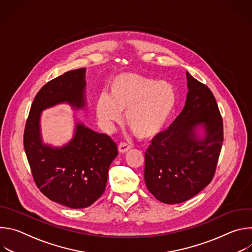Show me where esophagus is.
Instances as JSON below:
<instances>
[{
	"label": "esophagus",
	"instance_id": "obj_1",
	"mask_svg": "<svg viewBox=\"0 0 252 252\" xmlns=\"http://www.w3.org/2000/svg\"><path fill=\"white\" fill-rule=\"evenodd\" d=\"M130 148H131V146L127 145V143H126V142H121L120 145H119V152H120L121 154H126L128 150H130Z\"/></svg>",
	"mask_w": 252,
	"mask_h": 252
}]
</instances>
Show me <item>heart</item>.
<instances>
[{
	"mask_svg": "<svg viewBox=\"0 0 252 252\" xmlns=\"http://www.w3.org/2000/svg\"><path fill=\"white\" fill-rule=\"evenodd\" d=\"M110 95L101 93L95 113L105 128L119 123L126 112V126L139 138L156 135L169 118L176 100L171 84L134 73L116 76L109 86Z\"/></svg>",
	"mask_w": 252,
	"mask_h": 252,
	"instance_id": "heart-1",
	"label": "heart"
}]
</instances>
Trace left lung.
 <instances>
[{
	"label": "left lung",
	"instance_id": "8db88e82",
	"mask_svg": "<svg viewBox=\"0 0 252 252\" xmlns=\"http://www.w3.org/2000/svg\"><path fill=\"white\" fill-rule=\"evenodd\" d=\"M183 112L158 133L145 154V182L150 192L167 204L184 202L210 184L223 141V123L209 88L189 73ZM205 127L202 139L196 136Z\"/></svg>",
	"mask_w": 252,
	"mask_h": 252
}]
</instances>
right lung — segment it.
Returning a JSON list of instances; mask_svg holds the SVG:
<instances>
[{"instance_id": "obj_1", "label": "right lung", "mask_w": 252, "mask_h": 252, "mask_svg": "<svg viewBox=\"0 0 252 252\" xmlns=\"http://www.w3.org/2000/svg\"><path fill=\"white\" fill-rule=\"evenodd\" d=\"M86 68L69 70L48 82L35 94L24 131V148L35 186L49 199L70 208L92 205L105 189L107 173L118 156L116 142L78 124L74 138L63 148L42 143L41 112L60 102L85 105Z\"/></svg>"}]
</instances>
